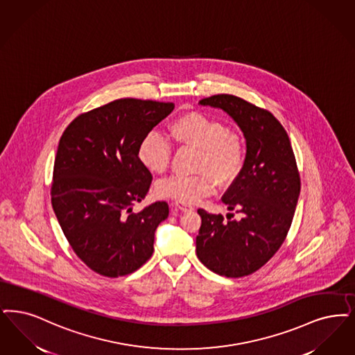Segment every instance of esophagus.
<instances>
[{
	"instance_id": "esophagus-1",
	"label": "esophagus",
	"mask_w": 355,
	"mask_h": 355,
	"mask_svg": "<svg viewBox=\"0 0 355 355\" xmlns=\"http://www.w3.org/2000/svg\"><path fill=\"white\" fill-rule=\"evenodd\" d=\"M173 206H174L177 210H181V211H184V213H187V211H191V210H193L191 206L184 205V203H181V202H175V203H173Z\"/></svg>"
}]
</instances>
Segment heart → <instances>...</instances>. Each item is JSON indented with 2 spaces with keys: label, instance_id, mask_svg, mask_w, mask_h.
Segmentation results:
<instances>
[{
  "label": "heart",
  "instance_id": "obj_1",
  "mask_svg": "<svg viewBox=\"0 0 355 355\" xmlns=\"http://www.w3.org/2000/svg\"><path fill=\"white\" fill-rule=\"evenodd\" d=\"M171 136L182 145L198 148V174H174L157 184V194L184 205L210 196L215 187L231 184L241 175L245 148L236 133L218 119L198 111H190L171 121ZM139 158L152 173H164L171 164V145L164 136L150 132L139 145Z\"/></svg>",
  "mask_w": 355,
  "mask_h": 355
}]
</instances>
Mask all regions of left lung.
<instances>
[{
  "instance_id": "1",
  "label": "left lung",
  "mask_w": 355,
  "mask_h": 355,
  "mask_svg": "<svg viewBox=\"0 0 355 355\" xmlns=\"http://www.w3.org/2000/svg\"><path fill=\"white\" fill-rule=\"evenodd\" d=\"M220 108L241 128L245 161L241 175L222 197L230 211L199 209L202 225L197 256L210 270L243 277L261 268L286 238L296 210L301 181L286 130L270 111L234 95H214L199 101Z\"/></svg>"
}]
</instances>
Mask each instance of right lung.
Returning a JSON list of instances; mask_svg holds the SVG:
<instances>
[{
  "mask_svg": "<svg viewBox=\"0 0 355 355\" xmlns=\"http://www.w3.org/2000/svg\"><path fill=\"white\" fill-rule=\"evenodd\" d=\"M173 110V103L114 100L79 114L59 140L53 209L73 252L101 276L129 275L155 251V232L169 206L161 200L132 211L152 184L139 145Z\"/></svg>",
  "mask_w": 355,
  "mask_h": 355,
  "instance_id": "1",
  "label": "right lung"
}]
</instances>
